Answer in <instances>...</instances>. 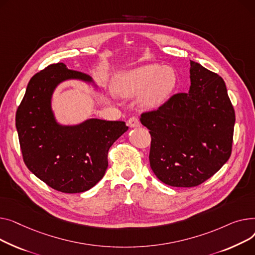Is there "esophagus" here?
<instances>
[{
    "label": "esophagus",
    "instance_id": "1",
    "mask_svg": "<svg viewBox=\"0 0 255 255\" xmlns=\"http://www.w3.org/2000/svg\"><path fill=\"white\" fill-rule=\"evenodd\" d=\"M128 126L129 128H139L140 127V122L137 117H130L128 121Z\"/></svg>",
    "mask_w": 255,
    "mask_h": 255
}]
</instances>
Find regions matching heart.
I'll use <instances>...</instances> for the list:
<instances>
[{"instance_id":"heart-1","label":"heart","mask_w":255,"mask_h":255,"mask_svg":"<svg viewBox=\"0 0 255 255\" xmlns=\"http://www.w3.org/2000/svg\"><path fill=\"white\" fill-rule=\"evenodd\" d=\"M175 71L168 66L148 64L118 74L112 80L113 93L125 99L140 95L139 107L151 111L159 108L174 91Z\"/></svg>"}]
</instances>
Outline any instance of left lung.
<instances>
[{"mask_svg":"<svg viewBox=\"0 0 255 255\" xmlns=\"http://www.w3.org/2000/svg\"><path fill=\"white\" fill-rule=\"evenodd\" d=\"M187 94H177L141 123L151 134L149 161L160 181L197 186L212 177L232 152L235 111L223 79L190 61Z\"/></svg>","mask_w":255,"mask_h":255,"instance_id":"obj_1","label":"left lung"}]
</instances>
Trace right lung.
<instances>
[{
    "label": "right lung",
    "mask_w": 255,
    "mask_h": 255,
    "mask_svg": "<svg viewBox=\"0 0 255 255\" xmlns=\"http://www.w3.org/2000/svg\"><path fill=\"white\" fill-rule=\"evenodd\" d=\"M80 80L99 91L88 75L53 64L29 80L16 112V129L28 170L51 188L83 192L94 187L108 168V150L128 127L125 122L87 118L76 125L59 123L52 97L63 82Z\"/></svg>",
    "instance_id": "right-lung-1"
}]
</instances>
